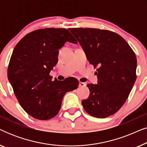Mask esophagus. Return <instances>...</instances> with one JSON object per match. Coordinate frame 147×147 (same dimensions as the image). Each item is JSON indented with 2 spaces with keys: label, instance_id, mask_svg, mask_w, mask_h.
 Masks as SVG:
<instances>
[{
  "label": "esophagus",
  "instance_id": "34e87169",
  "mask_svg": "<svg viewBox=\"0 0 147 147\" xmlns=\"http://www.w3.org/2000/svg\"><path fill=\"white\" fill-rule=\"evenodd\" d=\"M80 87H84V86H86V83H84V82H80Z\"/></svg>",
  "mask_w": 147,
  "mask_h": 147
}]
</instances>
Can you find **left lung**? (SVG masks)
Listing matches in <instances>:
<instances>
[{
  "instance_id": "1",
  "label": "left lung",
  "mask_w": 147,
  "mask_h": 147,
  "mask_svg": "<svg viewBox=\"0 0 147 147\" xmlns=\"http://www.w3.org/2000/svg\"><path fill=\"white\" fill-rule=\"evenodd\" d=\"M70 32L85 51L88 61L98 68V84H88L90 96L82 101L86 112L104 118L125 103L136 79V57L118 34L92 28H71Z\"/></svg>"
}]
</instances>
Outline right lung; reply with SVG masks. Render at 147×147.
Instances as JSON below:
<instances>
[{
    "instance_id": "right-lung-1",
    "label": "right lung",
    "mask_w": 147,
    "mask_h": 147,
    "mask_svg": "<svg viewBox=\"0 0 147 147\" xmlns=\"http://www.w3.org/2000/svg\"><path fill=\"white\" fill-rule=\"evenodd\" d=\"M67 41L77 43L67 29H37L26 35L13 50L8 79L20 105L36 119L55 116L64 95L79 85L76 78L52 81L49 76L58 61V50Z\"/></svg>"
}]
</instances>
